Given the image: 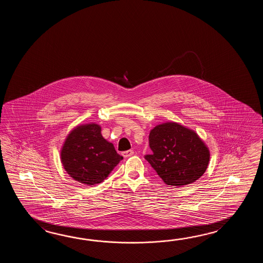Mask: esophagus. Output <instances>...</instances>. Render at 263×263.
<instances>
[{
  "label": "esophagus",
  "mask_w": 263,
  "mask_h": 263,
  "mask_svg": "<svg viewBox=\"0 0 263 263\" xmlns=\"http://www.w3.org/2000/svg\"><path fill=\"white\" fill-rule=\"evenodd\" d=\"M134 151H132V149H129V151H124L122 152V155L125 158H128V157H130L132 155H134Z\"/></svg>",
  "instance_id": "34e87169"
}]
</instances>
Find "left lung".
I'll use <instances>...</instances> for the list:
<instances>
[{
  "label": "left lung",
  "mask_w": 263,
  "mask_h": 263,
  "mask_svg": "<svg viewBox=\"0 0 263 263\" xmlns=\"http://www.w3.org/2000/svg\"><path fill=\"white\" fill-rule=\"evenodd\" d=\"M148 141L152 153L145 159L165 184H190L205 173L210 152L194 130L167 122L151 129Z\"/></svg>",
  "instance_id": "8db88e82"
}]
</instances>
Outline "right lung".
Here are the masks:
<instances>
[{
	"label": "right lung",
	"instance_id": "add662e5",
	"mask_svg": "<svg viewBox=\"0 0 263 263\" xmlns=\"http://www.w3.org/2000/svg\"><path fill=\"white\" fill-rule=\"evenodd\" d=\"M97 124L79 126L68 134L61 151L67 174L81 183L99 184L112 172L123 157L101 135Z\"/></svg>",
	"mask_w": 263,
	"mask_h": 263
}]
</instances>
